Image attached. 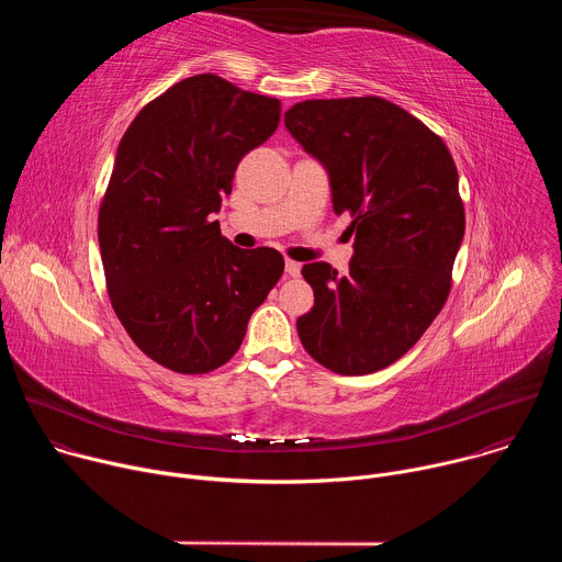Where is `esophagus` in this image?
<instances>
[{"instance_id": "1", "label": "esophagus", "mask_w": 562, "mask_h": 562, "mask_svg": "<svg viewBox=\"0 0 562 562\" xmlns=\"http://www.w3.org/2000/svg\"><path fill=\"white\" fill-rule=\"evenodd\" d=\"M284 271L291 276V278H297L300 276V265L295 260H286L284 262Z\"/></svg>"}]
</instances>
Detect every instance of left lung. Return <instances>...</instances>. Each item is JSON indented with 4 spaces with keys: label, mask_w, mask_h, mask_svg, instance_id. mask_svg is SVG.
Segmentation results:
<instances>
[{
    "label": "left lung",
    "mask_w": 562,
    "mask_h": 562,
    "mask_svg": "<svg viewBox=\"0 0 562 562\" xmlns=\"http://www.w3.org/2000/svg\"><path fill=\"white\" fill-rule=\"evenodd\" d=\"M289 133L325 165L334 211L353 217L347 276L302 267L313 308L297 317L306 353L340 375L403 358L447 302L464 235L458 171L447 144L382 98L306 100L284 113Z\"/></svg>",
    "instance_id": "1"
}]
</instances>
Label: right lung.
I'll return each instance as SVG.
<instances>
[{
    "label": "right lung",
    "instance_id": "obj_1",
    "mask_svg": "<svg viewBox=\"0 0 562 562\" xmlns=\"http://www.w3.org/2000/svg\"><path fill=\"white\" fill-rule=\"evenodd\" d=\"M280 109L193 75L148 102L117 146L98 217L106 291L131 340L176 373L228 362L284 271L276 249H237L211 217Z\"/></svg>",
    "mask_w": 562,
    "mask_h": 562
}]
</instances>
